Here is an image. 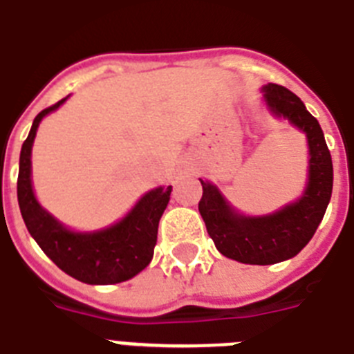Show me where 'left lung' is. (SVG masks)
<instances>
[{
	"label": "left lung",
	"instance_id": "obj_1",
	"mask_svg": "<svg viewBox=\"0 0 354 354\" xmlns=\"http://www.w3.org/2000/svg\"><path fill=\"white\" fill-rule=\"evenodd\" d=\"M267 111L287 120L307 138V180L295 202L269 214L249 216L232 205L209 180H200L203 196L198 211L216 249L231 260L249 266H271L289 260L309 243L326 214L333 192V162L320 123L297 94L281 85L261 87Z\"/></svg>",
	"mask_w": 354,
	"mask_h": 354
}]
</instances>
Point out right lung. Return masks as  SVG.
I'll return each mask as SVG.
<instances>
[{
	"label": "right lung",
	"mask_w": 354,
	"mask_h": 354,
	"mask_svg": "<svg viewBox=\"0 0 354 354\" xmlns=\"http://www.w3.org/2000/svg\"><path fill=\"white\" fill-rule=\"evenodd\" d=\"M68 96L39 112L23 142L18 174L19 211L30 236L68 277L91 286L120 283L134 278L151 263L158 223L171 200L172 185L154 187L134 203L125 216L96 231H76L50 214L37 202L34 192L30 158L41 120L62 107Z\"/></svg>",
	"instance_id": "right-lung-1"
}]
</instances>
